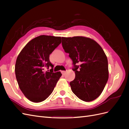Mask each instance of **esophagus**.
<instances>
[{"instance_id":"obj_1","label":"esophagus","mask_w":129,"mask_h":129,"mask_svg":"<svg viewBox=\"0 0 129 129\" xmlns=\"http://www.w3.org/2000/svg\"><path fill=\"white\" fill-rule=\"evenodd\" d=\"M66 72V71H61V73H62V74H63V75H64Z\"/></svg>"}]
</instances>
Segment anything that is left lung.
Segmentation results:
<instances>
[{
    "mask_svg": "<svg viewBox=\"0 0 129 129\" xmlns=\"http://www.w3.org/2000/svg\"><path fill=\"white\" fill-rule=\"evenodd\" d=\"M62 45L74 65L75 77L70 82L72 91L85 102L96 99L109 78L108 59L103 49L95 40L84 37H62Z\"/></svg>",
    "mask_w": 129,
    "mask_h": 129,
    "instance_id": "1",
    "label": "left lung"
}]
</instances>
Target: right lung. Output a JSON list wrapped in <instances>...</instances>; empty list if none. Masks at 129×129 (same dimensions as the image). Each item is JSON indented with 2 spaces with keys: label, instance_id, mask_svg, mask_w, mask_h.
<instances>
[{
  "label": "right lung",
  "instance_id": "obj_1",
  "mask_svg": "<svg viewBox=\"0 0 129 129\" xmlns=\"http://www.w3.org/2000/svg\"><path fill=\"white\" fill-rule=\"evenodd\" d=\"M61 42V38L42 35L35 38L22 49L15 66L19 87L26 98L41 102L51 94L62 75L53 72L49 55ZM52 68L45 72L44 68Z\"/></svg>",
  "mask_w": 129,
  "mask_h": 129
}]
</instances>
